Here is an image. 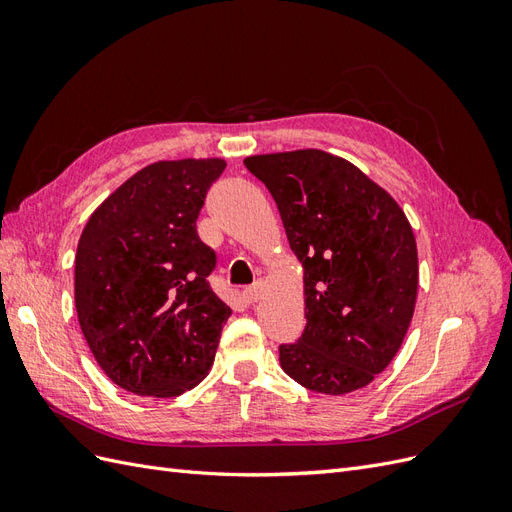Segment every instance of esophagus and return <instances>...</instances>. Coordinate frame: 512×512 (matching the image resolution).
Returning <instances> with one entry per match:
<instances>
[{
  "label": "esophagus",
  "mask_w": 512,
  "mask_h": 512,
  "mask_svg": "<svg viewBox=\"0 0 512 512\" xmlns=\"http://www.w3.org/2000/svg\"><path fill=\"white\" fill-rule=\"evenodd\" d=\"M260 294H262V286H260V284L247 286V288L243 290V299H245L247 303H256V301L260 299Z\"/></svg>",
  "instance_id": "obj_1"
}]
</instances>
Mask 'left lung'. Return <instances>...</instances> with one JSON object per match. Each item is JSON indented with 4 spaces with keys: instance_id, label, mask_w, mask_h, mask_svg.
<instances>
[{
    "instance_id": "left-lung-1",
    "label": "left lung",
    "mask_w": 512,
    "mask_h": 512,
    "mask_svg": "<svg viewBox=\"0 0 512 512\" xmlns=\"http://www.w3.org/2000/svg\"><path fill=\"white\" fill-rule=\"evenodd\" d=\"M267 185L305 269L303 335L280 365L309 391L346 395L386 369L408 333L418 288L412 226L393 196L320 149L243 162Z\"/></svg>"
}]
</instances>
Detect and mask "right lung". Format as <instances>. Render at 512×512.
Returning a JSON list of instances; mask_svg holds the SVG:
<instances>
[{
    "instance_id": "right-lung-1",
    "label": "right lung",
    "mask_w": 512,
    "mask_h": 512,
    "mask_svg": "<svg viewBox=\"0 0 512 512\" xmlns=\"http://www.w3.org/2000/svg\"><path fill=\"white\" fill-rule=\"evenodd\" d=\"M220 158L149 164L91 213L76 247L74 303L104 374L145 397L203 380L230 307L209 286L215 252L196 232Z\"/></svg>"
}]
</instances>
